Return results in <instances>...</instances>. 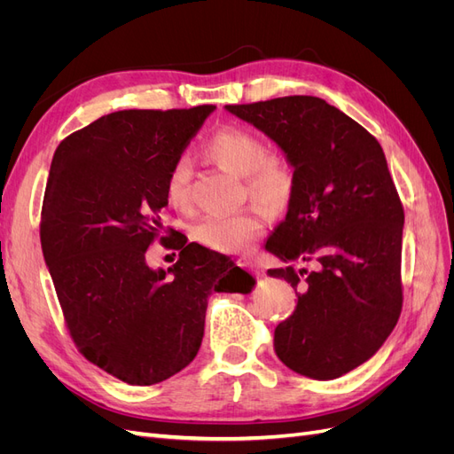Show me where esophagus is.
<instances>
[{
  "instance_id": "34e87169",
  "label": "esophagus",
  "mask_w": 454,
  "mask_h": 454,
  "mask_svg": "<svg viewBox=\"0 0 454 454\" xmlns=\"http://www.w3.org/2000/svg\"><path fill=\"white\" fill-rule=\"evenodd\" d=\"M246 265H248L255 274H263V267H261L259 263H257V261H246Z\"/></svg>"
}]
</instances>
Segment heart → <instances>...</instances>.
Wrapping results in <instances>:
<instances>
[{"mask_svg":"<svg viewBox=\"0 0 454 454\" xmlns=\"http://www.w3.org/2000/svg\"><path fill=\"white\" fill-rule=\"evenodd\" d=\"M204 153L217 167L239 177H246V189L259 200L280 204L292 193L294 180L290 168L282 160L267 157V145L248 130L235 127L217 130L204 144ZM191 182H193V170L189 162H174L164 184V193L174 210H189ZM261 231H263L261 215L254 210H242L237 214L206 217L197 227V237L215 252L239 254L250 248Z\"/></svg>","mask_w":454,"mask_h":454,"instance_id":"heart-1","label":"heart"}]
</instances>
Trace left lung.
<instances>
[{"mask_svg":"<svg viewBox=\"0 0 454 454\" xmlns=\"http://www.w3.org/2000/svg\"><path fill=\"white\" fill-rule=\"evenodd\" d=\"M277 144L294 168L287 212L265 250L269 269L297 287V307L274 329V352L299 375L332 380L367 362L402 312L403 206L380 144L316 96L225 106Z\"/></svg>","mask_w":454,"mask_h":454,"instance_id":"obj_1","label":"left lung"}]
</instances>
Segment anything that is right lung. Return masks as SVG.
<instances>
[{"mask_svg": "<svg viewBox=\"0 0 454 454\" xmlns=\"http://www.w3.org/2000/svg\"><path fill=\"white\" fill-rule=\"evenodd\" d=\"M215 106L125 109L54 151L41 210V250L64 318L89 362L134 387L170 379L197 356L212 292L250 294L252 274L177 232L172 267L147 265L162 232L164 184Z\"/></svg>", "mask_w": 454, "mask_h": 454, "instance_id": "obj_1", "label": "right lung"}]
</instances>
